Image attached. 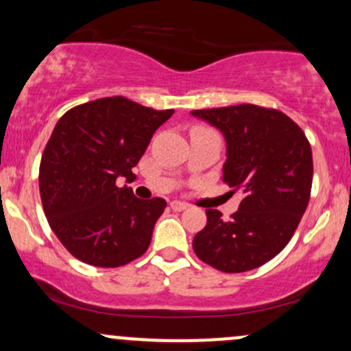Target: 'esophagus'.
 <instances>
[{"label":"esophagus","mask_w":351,"mask_h":351,"mask_svg":"<svg viewBox=\"0 0 351 351\" xmlns=\"http://www.w3.org/2000/svg\"><path fill=\"white\" fill-rule=\"evenodd\" d=\"M187 206L189 204H186V202H182V201H172L171 202L172 210H184V209H187Z\"/></svg>","instance_id":"esophagus-1"}]
</instances>
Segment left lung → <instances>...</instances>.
Here are the masks:
<instances>
[{
    "label": "left lung",
    "instance_id": "1",
    "mask_svg": "<svg viewBox=\"0 0 351 351\" xmlns=\"http://www.w3.org/2000/svg\"><path fill=\"white\" fill-rule=\"evenodd\" d=\"M191 114L222 132L228 156L222 180L243 195L228 221L217 209H206L207 224L194 236V252L222 273L263 266L285 250L310 202V142L276 108L241 104Z\"/></svg>",
    "mask_w": 351,
    "mask_h": 351
}]
</instances>
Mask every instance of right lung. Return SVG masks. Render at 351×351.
Wrapping results in <instances>:
<instances>
[{"mask_svg": "<svg viewBox=\"0 0 351 351\" xmlns=\"http://www.w3.org/2000/svg\"><path fill=\"white\" fill-rule=\"evenodd\" d=\"M174 110H154L125 97L70 108L56 122L40 162L45 216L60 243L86 265L119 267L141 258L167 202L138 199L117 177L132 169Z\"/></svg>", "mask_w": 351, "mask_h": 351, "instance_id": "add662e5", "label": "right lung"}]
</instances>
